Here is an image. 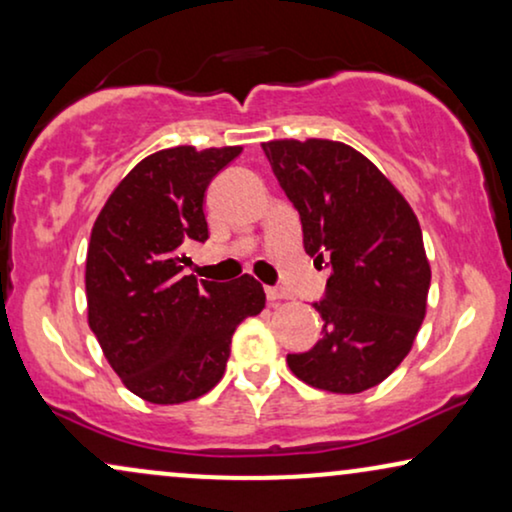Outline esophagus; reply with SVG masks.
<instances>
[{
  "mask_svg": "<svg viewBox=\"0 0 512 512\" xmlns=\"http://www.w3.org/2000/svg\"><path fill=\"white\" fill-rule=\"evenodd\" d=\"M264 293H267V300L271 304H276V302H281V300H288V293H286V290H281V288L267 286V288H264Z\"/></svg>",
  "mask_w": 512,
  "mask_h": 512,
  "instance_id": "1",
  "label": "esophagus"
}]
</instances>
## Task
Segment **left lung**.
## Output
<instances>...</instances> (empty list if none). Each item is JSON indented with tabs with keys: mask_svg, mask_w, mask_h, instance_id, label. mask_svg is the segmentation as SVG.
Instances as JSON below:
<instances>
[{
	"mask_svg": "<svg viewBox=\"0 0 512 512\" xmlns=\"http://www.w3.org/2000/svg\"><path fill=\"white\" fill-rule=\"evenodd\" d=\"M262 148L300 212L307 255L331 260L326 297L314 304L323 338L288 354L290 371L316 390L364 392L411 352L428 307L418 217L392 181L342 141L274 139Z\"/></svg>",
	"mask_w": 512,
	"mask_h": 512,
	"instance_id": "left-lung-1",
	"label": "left lung"
}]
</instances>
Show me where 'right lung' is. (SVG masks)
Here are the masks:
<instances>
[{
    "instance_id": "right-lung-1",
    "label": "right lung",
    "mask_w": 512,
    "mask_h": 512,
    "mask_svg": "<svg viewBox=\"0 0 512 512\" xmlns=\"http://www.w3.org/2000/svg\"><path fill=\"white\" fill-rule=\"evenodd\" d=\"M241 146L148 155L115 186L87 250V321L129 392L151 404L203 397L222 380L231 335L267 302L260 281L184 276L189 243L208 241L203 198Z\"/></svg>"
}]
</instances>
